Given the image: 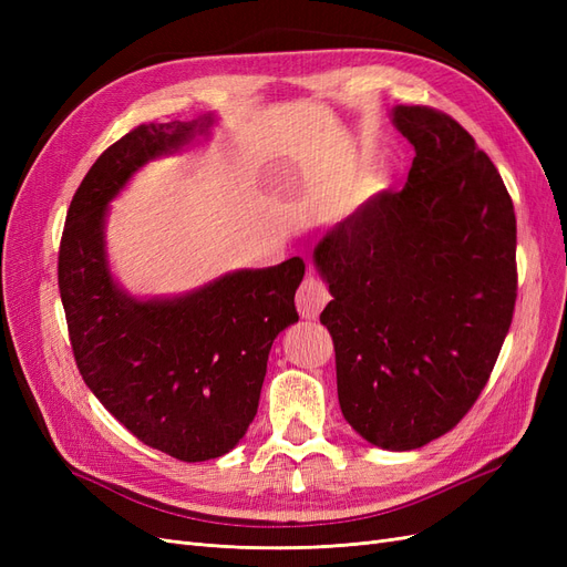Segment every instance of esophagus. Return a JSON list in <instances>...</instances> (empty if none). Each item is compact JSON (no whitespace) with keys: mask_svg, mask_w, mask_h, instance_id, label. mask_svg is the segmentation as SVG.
<instances>
[{"mask_svg":"<svg viewBox=\"0 0 567 567\" xmlns=\"http://www.w3.org/2000/svg\"><path fill=\"white\" fill-rule=\"evenodd\" d=\"M329 300H331L329 288H326L323 281H319L317 277H305V281L300 284L296 293V305L302 319H317Z\"/></svg>","mask_w":567,"mask_h":567,"instance_id":"obj_1","label":"esophagus"}]
</instances>
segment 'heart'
<instances>
[{
    "instance_id": "1",
    "label": "heart",
    "mask_w": 567,
    "mask_h": 567,
    "mask_svg": "<svg viewBox=\"0 0 567 567\" xmlns=\"http://www.w3.org/2000/svg\"><path fill=\"white\" fill-rule=\"evenodd\" d=\"M381 188H383V179L375 177V175H369L367 179H362V184H359V196L369 198L373 194H379Z\"/></svg>"
}]
</instances>
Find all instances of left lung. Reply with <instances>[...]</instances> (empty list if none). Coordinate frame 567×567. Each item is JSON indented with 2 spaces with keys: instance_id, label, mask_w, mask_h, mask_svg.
<instances>
[{
  "instance_id": "1",
  "label": "left lung",
  "mask_w": 567,
  "mask_h": 567,
  "mask_svg": "<svg viewBox=\"0 0 567 567\" xmlns=\"http://www.w3.org/2000/svg\"><path fill=\"white\" fill-rule=\"evenodd\" d=\"M414 146L406 186L375 194L315 248L333 300L342 416L406 452L468 414L502 352L518 296L516 213L473 136L431 106H398Z\"/></svg>"
}]
</instances>
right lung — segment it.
Returning a JSON list of instances; mask_svg holds the SVG:
<instances>
[{"instance_id": "obj_1", "label": "right lung", "mask_w": 567, "mask_h": 567, "mask_svg": "<svg viewBox=\"0 0 567 567\" xmlns=\"http://www.w3.org/2000/svg\"><path fill=\"white\" fill-rule=\"evenodd\" d=\"M210 123H146L111 144L78 186L59 248V290L82 381L136 440L188 463L227 454L246 435L271 342L298 321L305 277V262L290 257L175 300L142 302L113 284L109 200L144 163Z\"/></svg>"}]
</instances>
